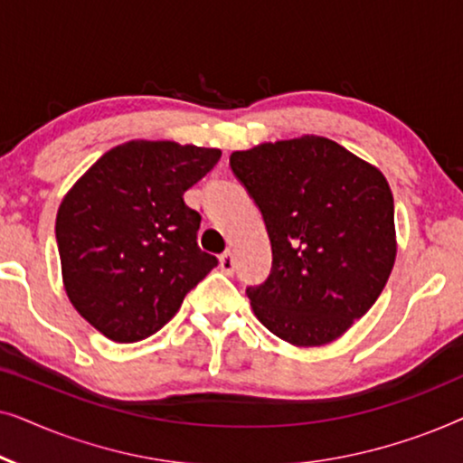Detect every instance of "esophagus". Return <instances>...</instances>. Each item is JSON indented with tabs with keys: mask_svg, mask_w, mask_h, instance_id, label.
<instances>
[{
	"mask_svg": "<svg viewBox=\"0 0 463 463\" xmlns=\"http://www.w3.org/2000/svg\"><path fill=\"white\" fill-rule=\"evenodd\" d=\"M219 268H221V271H225L227 276H232L233 271H236V259H233V255H232L230 250L221 255V259H219Z\"/></svg>",
	"mask_w": 463,
	"mask_h": 463,
	"instance_id": "obj_1",
	"label": "esophagus"
}]
</instances>
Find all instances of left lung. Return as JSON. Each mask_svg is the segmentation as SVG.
Here are the masks:
<instances>
[{
    "label": "left lung",
    "mask_w": 463,
    "mask_h": 463,
    "mask_svg": "<svg viewBox=\"0 0 463 463\" xmlns=\"http://www.w3.org/2000/svg\"><path fill=\"white\" fill-rule=\"evenodd\" d=\"M263 214L271 274L249 288L259 322L297 347L339 339L369 312L396 261L394 198L382 170L326 137L230 156Z\"/></svg>",
    "instance_id": "left-lung-1"
}]
</instances>
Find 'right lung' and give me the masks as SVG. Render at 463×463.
<instances>
[{
	"label": "right lung",
	"instance_id": "right-lung-1",
	"mask_svg": "<svg viewBox=\"0 0 463 463\" xmlns=\"http://www.w3.org/2000/svg\"><path fill=\"white\" fill-rule=\"evenodd\" d=\"M221 149L128 141L100 156L56 213L62 287L81 318L118 344L160 331L217 265L195 242L200 214L183 194Z\"/></svg>",
	"mask_w": 463,
	"mask_h": 463
}]
</instances>
